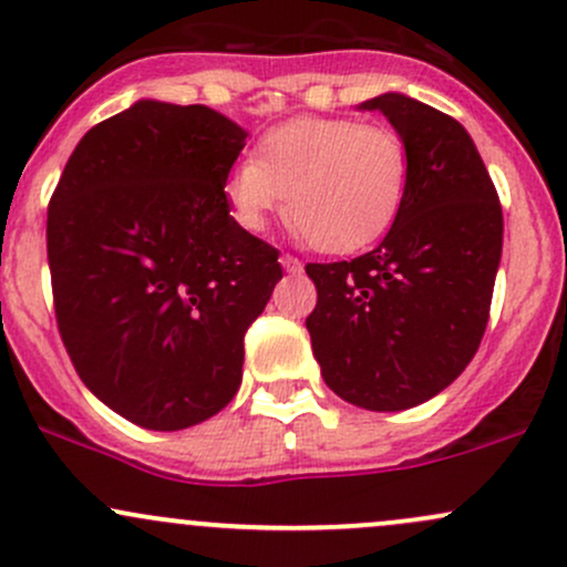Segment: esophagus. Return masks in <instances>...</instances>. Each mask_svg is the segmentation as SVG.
Returning a JSON list of instances; mask_svg holds the SVG:
<instances>
[{
    "mask_svg": "<svg viewBox=\"0 0 567 567\" xmlns=\"http://www.w3.org/2000/svg\"><path fill=\"white\" fill-rule=\"evenodd\" d=\"M279 264H282V269L288 274H301L303 271V264L296 258V255H288V252L279 255Z\"/></svg>",
    "mask_w": 567,
    "mask_h": 567,
    "instance_id": "obj_1",
    "label": "esophagus"
}]
</instances>
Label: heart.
Segmentation results:
<instances>
[{"label":"heart","instance_id":"obj_1","mask_svg":"<svg viewBox=\"0 0 567 567\" xmlns=\"http://www.w3.org/2000/svg\"><path fill=\"white\" fill-rule=\"evenodd\" d=\"M409 190V151L388 126L301 115L260 136L234 164L226 198L245 231L285 213L322 252L347 255L393 228Z\"/></svg>","mask_w":567,"mask_h":567}]
</instances>
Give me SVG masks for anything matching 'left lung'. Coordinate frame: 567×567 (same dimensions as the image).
<instances>
[{
    "mask_svg": "<svg viewBox=\"0 0 567 567\" xmlns=\"http://www.w3.org/2000/svg\"><path fill=\"white\" fill-rule=\"evenodd\" d=\"M358 110L382 112L406 145V202L377 250L307 266L317 288L307 331L336 395L369 412H401L450 388L476 354L503 213L455 117L395 91Z\"/></svg>",
    "mask_w": 567,
    "mask_h": 567,
    "instance_id": "obj_1",
    "label": "left lung"
}]
</instances>
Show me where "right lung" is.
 <instances>
[{
  "label": "right lung",
  "mask_w": 567,
  "mask_h": 567,
  "mask_svg": "<svg viewBox=\"0 0 567 567\" xmlns=\"http://www.w3.org/2000/svg\"><path fill=\"white\" fill-rule=\"evenodd\" d=\"M247 132L204 104L140 99L78 142L48 207L55 320L85 388L147 431L215 416L282 279L231 217Z\"/></svg>",
  "instance_id": "obj_1"
}]
</instances>
